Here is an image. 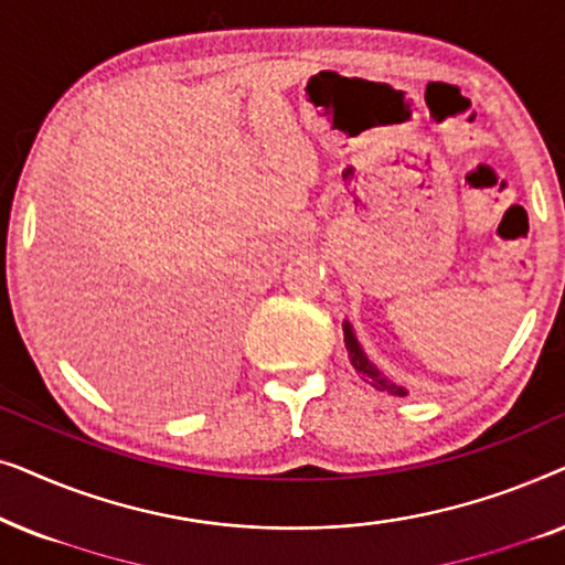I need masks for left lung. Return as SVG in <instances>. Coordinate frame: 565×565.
Returning <instances> with one entry per match:
<instances>
[{"label":"left lung","instance_id":"left-lung-1","mask_svg":"<svg viewBox=\"0 0 565 565\" xmlns=\"http://www.w3.org/2000/svg\"><path fill=\"white\" fill-rule=\"evenodd\" d=\"M342 329H344V347H347V354H350L352 367L358 370V373L362 375V381L373 385L375 391H385V393H391V396H408V391L404 388V385L393 383L388 375H385V373H381V370H377L375 362H370V358L365 354V350H362V344L358 342V334H354L352 323L344 319Z\"/></svg>","mask_w":565,"mask_h":565}]
</instances>
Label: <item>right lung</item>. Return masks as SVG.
<instances>
[{"mask_svg": "<svg viewBox=\"0 0 565 565\" xmlns=\"http://www.w3.org/2000/svg\"><path fill=\"white\" fill-rule=\"evenodd\" d=\"M134 323L136 329H130L128 337L103 339L87 347L95 367H110V373L146 385L167 383L180 373L182 360H188L192 352L198 354L207 344L205 334L190 316L169 313V308H161V313L159 308L157 313L141 308Z\"/></svg>", "mask_w": 565, "mask_h": 565, "instance_id": "obj_1", "label": "right lung"}]
</instances>
